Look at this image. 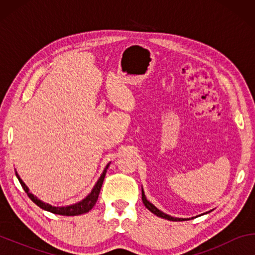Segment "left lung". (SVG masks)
<instances>
[{
	"label": "left lung",
	"instance_id": "8db88e82",
	"mask_svg": "<svg viewBox=\"0 0 255 255\" xmlns=\"http://www.w3.org/2000/svg\"><path fill=\"white\" fill-rule=\"evenodd\" d=\"M141 200H143V202H144V205H145L146 208H147L149 211H152V213H153L154 215L158 216V217L165 218V219H167V221H173V222H176V221H184V219H182V218H174V217H171V216L162 213L161 210H158V209L156 208V207L153 206L147 199H146V197H145V195H144L143 190H141Z\"/></svg>",
	"mask_w": 255,
	"mask_h": 255
}]
</instances>
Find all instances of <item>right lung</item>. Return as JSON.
<instances>
[{"instance_id":"obj_1","label":"right lung","mask_w":255,"mask_h":255,"mask_svg":"<svg viewBox=\"0 0 255 255\" xmlns=\"http://www.w3.org/2000/svg\"><path fill=\"white\" fill-rule=\"evenodd\" d=\"M108 166H109V164L106 166L105 171H103L102 175L100 176V179L98 180L97 184L94 185L93 190L91 191V193L85 198L84 200H82L79 204H75V205H72V206H67V207H53L48 204H45V202L40 201L39 199H37L36 197H34L32 193L29 192V189L27 188V185L23 183V181L20 179V176L18 175V173L15 172V175L16 178H18L20 184L22 185V188L25 192L28 193V197L31 199L34 204L37 206H39L40 208L45 209L47 211H50V213L53 214H57V215H63V216H76V215H82V214H85L88 213L89 210H91L93 208V206L96 205V202L98 200V197H99V193H100V190L102 187V183H103V180H105V176H106V172Z\"/></svg>"}]
</instances>
